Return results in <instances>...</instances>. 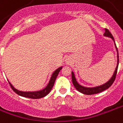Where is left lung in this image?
<instances>
[{
  "label": "left lung",
  "instance_id": "obj_1",
  "mask_svg": "<svg viewBox=\"0 0 123 123\" xmlns=\"http://www.w3.org/2000/svg\"><path fill=\"white\" fill-rule=\"evenodd\" d=\"M104 36L110 37L111 39H112V40L114 41V43H115L114 37H113V35H111V33L110 32V31L108 29H105V32L104 33ZM115 46H116V48L117 49V66H116V70H115V72H114L112 77H111V79L107 82H106L105 84L101 85V86H99L93 87V88H87V87L82 86H81L80 84H79L77 82L76 79H75V75H74V73L73 72H72V82H73V84H74L75 88L79 92H80V93H82L83 94H85V95H93V94H96V93H100L101 92H103L104 90H106V89H108V88L111 86V84L114 83V80L116 79V75H117V72L118 65H119V53H118V50L117 48V46H116V43H115Z\"/></svg>",
  "mask_w": 123,
  "mask_h": 123
}]
</instances>
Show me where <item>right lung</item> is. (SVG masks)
Returning <instances> with one entry per match:
<instances>
[{"label": "right lung", "mask_w": 123, "mask_h": 123, "mask_svg": "<svg viewBox=\"0 0 123 123\" xmlns=\"http://www.w3.org/2000/svg\"><path fill=\"white\" fill-rule=\"evenodd\" d=\"M62 68V67H60V68H57L55 72H53V74H52L51 78H50L49 83L48 84L46 88H44L43 90H41L40 91H37V92H22V91H19L17 90L16 88H15L13 86L9 81V85H10V86L12 88V90L17 94L20 95V96L27 97V98H30V99H40V98H42V97L46 96L50 92V91L51 90V89H52L53 85H54V83H55V81L56 80V78L57 77L58 74H59V72L61 71Z\"/></svg>", "instance_id": "1"}]
</instances>
